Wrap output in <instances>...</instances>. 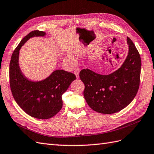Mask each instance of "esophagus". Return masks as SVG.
<instances>
[{"label":"esophagus","mask_w":154,"mask_h":154,"mask_svg":"<svg viewBox=\"0 0 154 154\" xmlns=\"http://www.w3.org/2000/svg\"><path fill=\"white\" fill-rule=\"evenodd\" d=\"M74 73H75V75H76L77 79L79 78V69H77L75 71H74Z\"/></svg>","instance_id":"obj_1"}]
</instances>
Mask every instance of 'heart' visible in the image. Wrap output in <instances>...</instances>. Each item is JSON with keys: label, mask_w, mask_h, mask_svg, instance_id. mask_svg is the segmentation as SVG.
I'll return each instance as SVG.
<instances>
[{"label": "heart", "mask_w": 154, "mask_h": 154, "mask_svg": "<svg viewBox=\"0 0 154 154\" xmlns=\"http://www.w3.org/2000/svg\"><path fill=\"white\" fill-rule=\"evenodd\" d=\"M67 59H68V60H72V59H71V58H70V57H68V58H67Z\"/></svg>", "instance_id": "b5f03b06"}]
</instances>
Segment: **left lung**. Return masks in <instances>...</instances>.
Returning <instances> with one entry per match:
<instances>
[{"label":"left lung","mask_w":154,"mask_h":154,"mask_svg":"<svg viewBox=\"0 0 154 154\" xmlns=\"http://www.w3.org/2000/svg\"><path fill=\"white\" fill-rule=\"evenodd\" d=\"M128 54L123 64L114 72L101 75L89 69L81 71L85 84L84 97L96 112L112 114L124 109L133 101L140 85L141 59L135 45L127 37Z\"/></svg>","instance_id":"1"}]
</instances>
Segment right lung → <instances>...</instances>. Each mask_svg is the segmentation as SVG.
<instances>
[{"label": "right lung", "mask_w": 154, "mask_h": 154, "mask_svg": "<svg viewBox=\"0 0 154 154\" xmlns=\"http://www.w3.org/2000/svg\"><path fill=\"white\" fill-rule=\"evenodd\" d=\"M46 33L33 31L21 41L14 51L10 63V85L16 103L29 116L39 119L54 116L62 108V94L76 77L64 70L54 71L45 79L31 81L21 72L19 66L20 50L31 38L45 37Z\"/></svg>", "instance_id": "right-lung-1"}]
</instances>
